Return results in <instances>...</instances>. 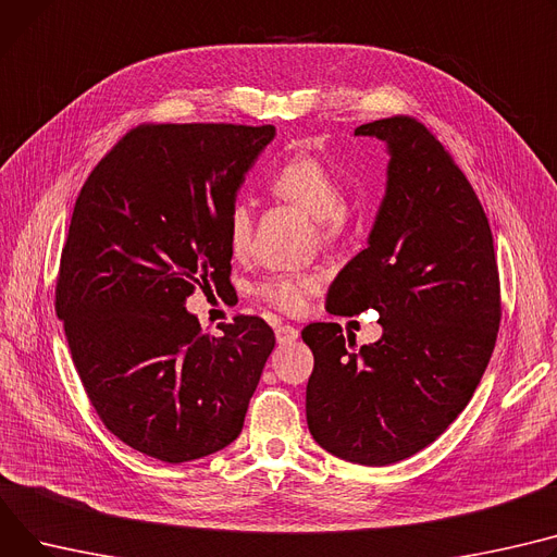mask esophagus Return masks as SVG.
<instances>
[{
  "instance_id": "34e87169",
  "label": "esophagus",
  "mask_w": 557,
  "mask_h": 557,
  "mask_svg": "<svg viewBox=\"0 0 557 557\" xmlns=\"http://www.w3.org/2000/svg\"><path fill=\"white\" fill-rule=\"evenodd\" d=\"M298 336H300V331L290 326V324H282V326L275 329V338H277L280 345H290V343L298 341Z\"/></svg>"
}]
</instances>
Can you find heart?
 Returning a JSON list of instances; mask_svg holds the SVG:
<instances>
[{
	"label": "heart",
	"instance_id": "obj_1",
	"mask_svg": "<svg viewBox=\"0 0 557 557\" xmlns=\"http://www.w3.org/2000/svg\"><path fill=\"white\" fill-rule=\"evenodd\" d=\"M269 190L298 206L318 219V233L324 242L341 239L349 228V208L345 203V181L326 161L313 154H300L282 161L269 176ZM226 237L231 250L242 257L250 248L252 208L246 201H235L226 216ZM322 288L313 273H277L259 280L252 286L257 300L282 313H302L309 300Z\"/></svg>",
	"mask_w": 557,
	"mask_h": 557
}]
</instances>
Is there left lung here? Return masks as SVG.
I'll return each instance as SVG.
<instances>
[{"mask_svg":"<svg viewBox=\"0 0 557 557\" xmlns=\"http://www.w3.org/2000/svg\"><path fill=\"white\" fill-rule=\"evenodd\" d=\"M356 134L387 143V193L326 309H374L383 336L356 349L338 322L305 326L315 360L307 423L326 453L387 466L430 446L472 398L499 331V271L470 181L421 121L392 116Z\"/></svg>","mask_w":557,"mask_h":557,"instance_id":"obj_1","label":"left lung"}]
</instances>
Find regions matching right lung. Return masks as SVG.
Segmentation results:
<instances>
[{"label":"right lung","instance_id":"obj_1","mask_svg":"<svg viewBox=\"0 0 557 557\" xmlns=\"http://www.w3.org/2000/svg\"><path fill=\"white\" fill-rule=\"evenodd\" d=\"M273 125L143 123L73 206L55 284L73 364L104 428L168 463L233 443L275 347L257 315L210 336L185 311L231 284L226 216Z\"/></svg>","mask_w":557,"mask_h":557}]
</instances>
